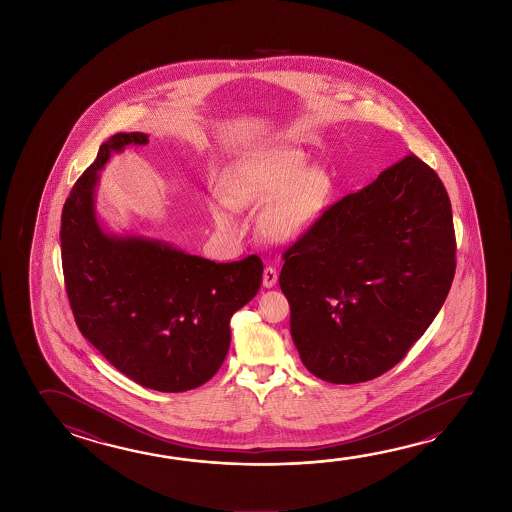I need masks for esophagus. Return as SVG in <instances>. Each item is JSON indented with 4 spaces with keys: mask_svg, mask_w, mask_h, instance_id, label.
<instances>
[{
    "mask_svg": "<svg viewBox=\"0 0 512 512\" xmlns=\"http://www.w3.org/2000/svg\"><path fill=\"white\" fill-rule=\"evenodd\" d=\"M277 280V269L271 268V266H268V268L264 269V275H262V285H264V287H268V289H271V287H275V284H277Z\"/></svg>",
    "mask_w": 512,
    "mask_h": 512,
    "instance_id": "obj_1",
    "label": "esophagus"
}]
</instances>
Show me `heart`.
<instances>
[{"label": "heart", "instance_id": "obj_1", "mask_svg": "<svg viewBox=\"0 0 512 512\" xmlns=\"http://www.w3.org/2000/svg\"><path fill=\"white\" fill-rule=\"evenodd\" d=\"M332 178L319 166L305 164L298 151L268 146L248 151L228 168L225 196L210 205L219 228L237 227V210L264 209L262 234L280 244L294 243L316 227L332 194Z\"/></svg>", "mask_w": 512, "mask_h": 512}]
</instances>
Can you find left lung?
Here are the masks:
<instances>
[{
  "label": "left lung",
  "instance_id": "left-lung-1",
  "mask_svg": "<svg viewBox=\"0 0 512 512\" xmlns=\"http://www.w3.org/2000/svg\"><path fill=\"white\" fill-rule=\"evenodd\" d=\"M284 260L278 282L303 366L332 384L380 377L452 287L450 198L436 171L409 155L325 210Z\"/></svg>",
  "mask_w": 512,
  "mask_h": 512
}]
</instances>
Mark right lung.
I'll list each match as a JSON object with an SVG mask.
<instances>
[{
	"label": "right lung",
	"mask_w": 512,
	"mask_h": 512,
	"mask_svg": "<svg viewBox=\"0 0 512 512\" xmlns=\"http://www.w3.org/2000/svg\"><path fill=\"white\" fill-rule=\"evenodd\" d=\"M143 132L116 134L76 180L62 209L60 248L82 336L137 384L162 393L200 387L230 348V319L259 293L262 260L219 262L146 235H119L96 216L100 171Z\"/></svg>",
	"instance_id": "add662e5"
}]
</instances>
